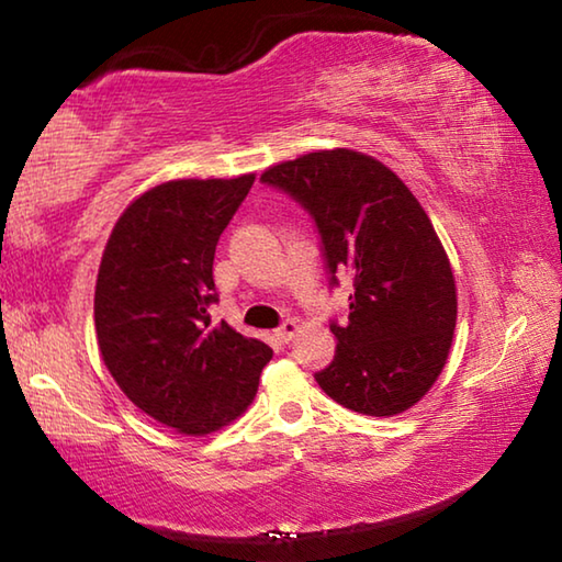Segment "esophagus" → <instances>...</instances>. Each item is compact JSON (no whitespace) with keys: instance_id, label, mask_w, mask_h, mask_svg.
Returning <instances> with one entry per match:
<instances>
[{"instance_id":"esophagus-1","label":"esophagus","mask_w":562,"mask_h":562,"mask_svg":"<svg viewBox=\"0 0 562 562\" xmlns=\"http://www.w3.org/2000/svg\"><path fill=\"white\" fill-rule=\"evenodd\" d=\"M300 331V325H297V319H284L282 325L274 329V337H278L280 341H284V345H288V341L297 335Z\"/></svg>"}]
</instances>
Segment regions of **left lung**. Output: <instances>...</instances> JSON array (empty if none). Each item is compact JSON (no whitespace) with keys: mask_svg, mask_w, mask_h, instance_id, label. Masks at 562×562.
Returning <instances> with one entry per match:
<instances>
[{"mask_svg":"<svg viewBox=\"0 0 562 562\" xmlns=\"http://www.w3.org/2000/svg\"><path fill=\"white\" fill-rule=\"evenodd\" d=\"M262 183L315 221L329 284L351 280L349 319L331 322L335 359L315 374L337 404L394 416L422 402L449 359L456 282L429 215L394 170L335 148L270 166Z\"/></svg>","mask_w":562,"mask_h":562,"instance_id":"1","label":"left lung"}]
</instances>
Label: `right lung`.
Listing matches in <instances>:
<instances>
[{
    "label": "right lung",
    "instance_id": "obj_1",
    "mask_svg": "<svg viewBox=\"0 0 562 562\" xmlns=\"http://www.w3.org/2000/svg\"><path fill=\"white\" fill-rule=\"evenodd\" d=\"M255 173L168 180L138 195L103 250L93 322L103 364L140 412L180 434L235 422L272 349L213 325L215 245Z\"/></svg>",
    "mask_w": 562,
    "mask_h": 562
}]
</instances>
